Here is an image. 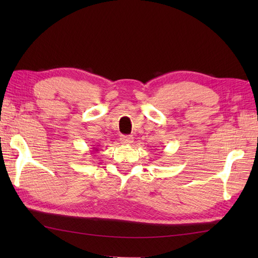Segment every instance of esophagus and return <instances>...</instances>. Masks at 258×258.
Returning a JSON list of instances; mask_svg holds the SVG:
<instances>
[{"instance_id": "esophagus-1", "label": "esophagus", "mask_w": 258, "mask_h": 258, "mask_svg": "<svg viewBox=\"0 0 258 258\" xmlns=\"http://www.w3.org/2000/svg\"><path fill=\"white\" fill-rule=\"evenodd\" d=\"M119 141H120V143L124 144V145H130V144L133 143V136L123 135V136H120Z\"/></svg>"}]
</instances>
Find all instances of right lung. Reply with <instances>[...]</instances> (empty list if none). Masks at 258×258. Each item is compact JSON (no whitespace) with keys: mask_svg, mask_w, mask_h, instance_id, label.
<instances>
[{"mask_svg":"<svg viewBox=\"0 0 258 258\" xmlns=\"http://www.w3.org/2000/svg\"><path fill=\"white\" fill-rule=\"evenodd\" d=\"M96 152H98V149H97V146H96V147H93V149H92V151H91V154H94V153H96Z\"/></svg>","mask_w":258,"mask_h":258,"instance_id":"obj_1","label":"right lung"}]
</instances>
